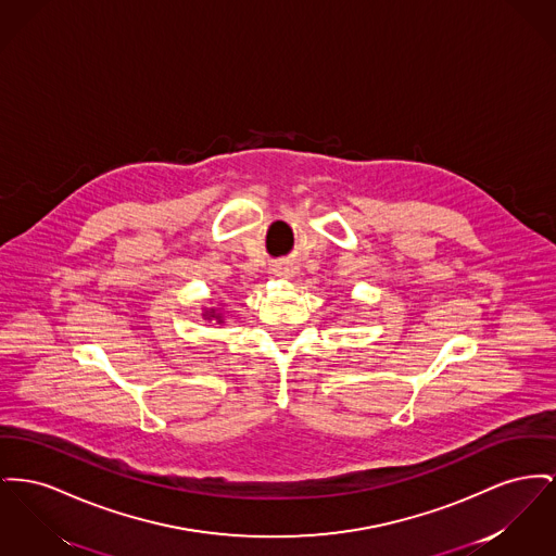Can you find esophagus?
Here are the masks:
<instances>
[{
	"label": "esophagus",
	"instance_id": "esophagus-1",
	"mask_svg": "<svg viewBox=\"0 0 556 556\" xmlns=\"http://www.w3.org/2000/svg\"><path fill=\"white\" fill-rule=\"evenodd\" d=\"M279 275H294V266H290V264H279Z\"/></svg>",
	"mask_w": 556,
	"mask_h": 556
}]
</instances>
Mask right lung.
I'll return each instance as SVG.
<instances>
[{
	"label": "right lung",
	"mask_w": 556,
	"mask_h": 556,
	"mask_svg": "<svg viewBox=\"0 0 556 556\" xmlns=\"http://www.w3.org/2000/svg\"><path fill=\"white\" fill-rule=\"evenodd\" d=\"M210 317H216V319H218V324H223V319H220V315H216V313H214V311H212V313H210Z\"/></svg>",
	"instance_id": "add662e5"
}]
</instances>
